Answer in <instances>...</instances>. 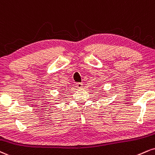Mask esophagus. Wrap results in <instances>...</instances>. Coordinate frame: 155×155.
I'll use <instances>...</instances> for the list:
<instances>
[{
	"mask_svg": "<svg viewBox=\"0 0 155 155\" xmlns=\"http://www.w3.org/2000/svg\"><path fill=\"white\" fill-rule=\"evenodd\" d=\"M76 87H77V88H79V89H80V88H82V87H83L82 83H79V82L76 83Z\"/></svg>",
	"mask_w": 155,
	"mask_h": 155,
	"instance_id": "esophagus-1",
	"label": "esophagus"
}]
</instances>
